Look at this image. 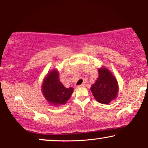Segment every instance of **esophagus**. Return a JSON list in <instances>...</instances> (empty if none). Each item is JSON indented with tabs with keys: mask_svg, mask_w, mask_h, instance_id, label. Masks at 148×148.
Wrapping results in <instances>:
<instances>
[{
	"mask_svg": "<svg viewBox=\"0 0 148 148\" xmlns=\"http://www.w3.org/2000/svg\"><path fill=\"white\" fill-rule=\"evenodd\" d=\"M84 86H85V84H82L78 86V87H79V88H80V87H84Z\"/></svg>",
	"mask_w": 148,
	"mask_h": 148,
	"instance_id": "esophagus-1",
	"label": "esophagus"
}]
</instances>
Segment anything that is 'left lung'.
Returning a JSON list of instances; mask_svg holds the SVG:
<instances>
[{
    "label": "left lung",
    "instance_id": "obj_1",
    "mask_svg": "<svg viewBox=\"0 0 148 148\" xmlns=\"http://www.w3.org/2000/svg\"><path fill=\"white\" fill-rule=\"evenodd\" d=\"M98 71L99 77L91 86V92L99 103L109 104L117 95L119 90L117 81L107 68H101Z\"/></svg>",
    "mask_w": 148,
    "mask_h": 148
}]
</instances>
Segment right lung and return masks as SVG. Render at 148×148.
<instances>
[{"label": "right lung", "instance_id": "1", "mask_svg": "<svg viewBox=\"0 0 148 148\" xmlns=\"http://www.w3.org/2000/svg\"><path fill=\"white\" fill-rule=\"evenodd\" d=\"M42 93L51 105L57 106L66 104L73 92L72 87L66 88L59 79L58 70H51L47 74L42 84Z\"/></svg>", "mask_w": 148, "mask_h": 148}]
</instances>
